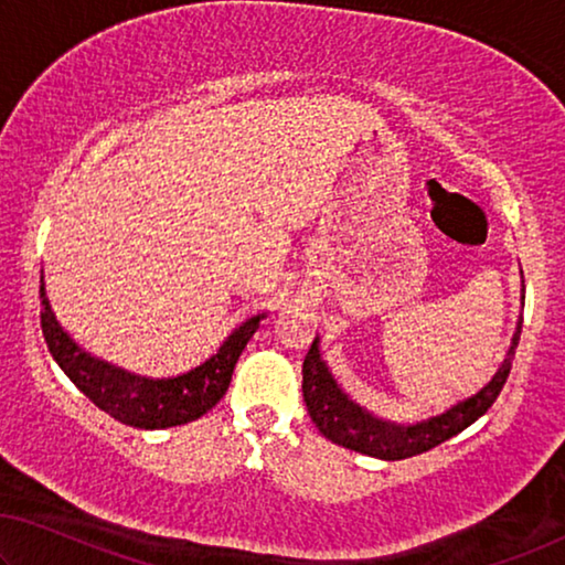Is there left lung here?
<instances>
[{
	"instance_id": "obj_1",
	"label": "left lung",
	"mask_w": 565,
	"mask_h": 565,
	"mask_svg": "<svg viewBox=\"0 0 565 565\" xmlns=\"http://www.w3.org/2000/svg\"><path fill=\"white\" fill-rule=\"evenodd\" d=\"M520 330H523V317H520L518 330L512 334V344L508 350V358L502 360L498 373L492 381L484 385L482 391L471 395V398L457 403L441 416H431L426 420H418L414 426H398L391 420H381L370 416L365 408L352 403L348 395L340 391L334 383L330 370H327L324 360L319 358V340L311 342V348L305 358V367H301V391H305V403L311 420H315L319 434L332 444H340L344 449L367 454V457L398 461L424 454L434 446L444 444L451 436L465 431L467 426L475 424L479 416L487 414V408L498 401L504 381H508L512 358H515V348L520 340Z\"/></svg>"
}]
</instances>
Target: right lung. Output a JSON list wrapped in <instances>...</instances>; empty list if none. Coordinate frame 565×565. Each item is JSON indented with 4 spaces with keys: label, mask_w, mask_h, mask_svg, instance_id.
<instances>
[{
    "label": "right lung",
    "mask_w": 565,
    "mask_h": 565,
    "mask_svg": "<svg viewBox=\"0 0 565 565\" xmlns=\"http://www.w3.org/2000/svg\"><path fill=\"white\" fill-rule=\"evenodd\" d=\"M40 299L42 334H45L47 350L55 363L88 401H94L111 418L134 428H170L205 416L228 391L233 367L264 319V315H258L235 327L228 340L221 344V350L190 373L149 381V377L126 373V370L90 358L86 350H81L57 324L45 297L42 276Z\"/></svg>",
    "instance_id": "obj_1"
}]
</instances>
